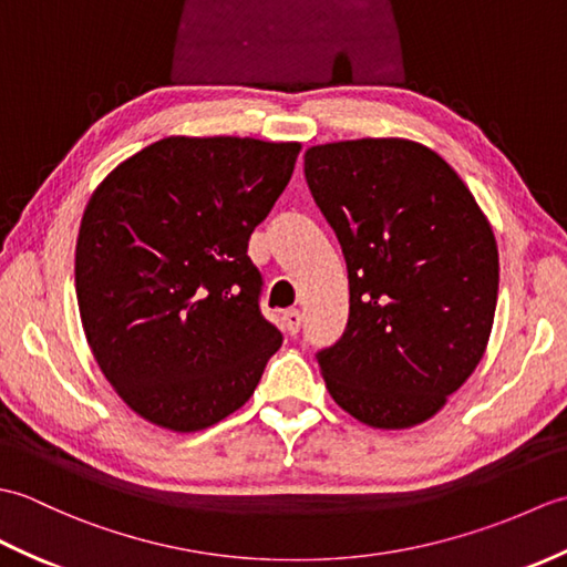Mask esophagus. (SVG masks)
<instances>
[{"label":"esophagus","mask_w":567,"mask_h":567,"mask_svg":"<svg viewBox=\"0 0 567 567\" xmlns=\"http://www.w3.org/2000/svg\"><path fill=\"white\" fill-rule=\"evenodd\" d=\"M282 319H285L287 331H290L292 336H295L299 329H302V311H299V309H287Z\"/></svg>","instance_id":"34e87169"}]
</instances>
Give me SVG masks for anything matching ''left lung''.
<instances>
[{"mask_svg": "<svg viewBox=\"0 0 567 567\" xmlns=\"http://www.w3.org/2000/svg\"><path fill=\"white\" fill-rule=\"evenodd\" d=\"M305 175L351 292L343 336L317 353L323 382L368 426H416L485 355L499 290L487 216L439 153L406 138L311 146Z\"/></svg>", "mask_w": 567, "mask_h": 567, "instance_id": "left-lung-1", "label": "left lung"}]
</instances>
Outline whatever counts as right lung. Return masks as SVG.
I'll use <instances>...</instances> for the list:
<instances>
[{
  "instance_id": "obj_1",
  "label": "right lung",
  "mask_w": 567,
  "mask_h": 567,
  "mask_svg": "<svg viewBox=\"0 0 567 567\" xmlns=\"http://www.w3.org/2000/svg\"><path fill=\"white\" fill-rule=\"evenodd\" d=\"M302 143L171 136L102 179L82 214L75 290L104 378L138 416L192 433L244 406L282 333L260 315L248 238Z\"/></svg>"
}]
</instances>
